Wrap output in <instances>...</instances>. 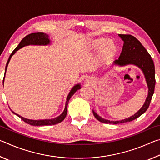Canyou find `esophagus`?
<instances>
[{"mask_svg":"<svg viewBox=\"0 0 160 160\" xmlns=\"http://www.w3.org/2000/svg\"><path fill=\"white\" fill-rule=\"evenodd\" d=\"M85 82L87 84V85H92L94 83V80L92 79V78H87V79H85Z\"/></svg>","mask_w":160,"mask_h":160,"instance_id":"1","label":"esophagus"}]
</instances>
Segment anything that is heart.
<instances>
[{
    "mask_svg": "<svg viewBox=\"0 0 160 160\" xmlns=\"http://www.w3.org/2000/svg\"><path fill=\"white\" fill-rule=\"evenodd\" d=\"M92 50L98 51L97 58L101 63H109L116 57L118 52L117 47L112 40L98 38L90 42Z\"/></svg>",
    "mask_w": 160,
    "mask_h": 160,
    "instance_id": "1",
    "label": "heart"
}]
</instances>
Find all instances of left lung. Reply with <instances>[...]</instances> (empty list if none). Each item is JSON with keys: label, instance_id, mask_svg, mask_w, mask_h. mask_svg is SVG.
<instances>
[{"label": "left lung", "instance_id": "obj_1", "mask_svg": "<svg viewBox=\"0 0 160 160\" xmlns=\"http://www.w3.org/2000/svg\"><path fill=\"white\" fill-rule=\"evenodd\" d=\"M123 41L122 51L118 59L113 61V65L119 66H125L127 65H135L142 70L145 75L146 82L148 88V94L145 102L138 112L128 118L121 121H109L102 118L92 110L93 114L97 120L102 123L118 124L130 122L138 118L143 114L150 106L152 97L154 94L155 87V65L151 56L135 37L130 34H118Z\"/></svg>", "mask_w": 160, "mask_h": 160}]
</instances>
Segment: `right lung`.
Listing matches in <instances>:
<instances>
[{"label":"right lung","instance_id":"add662e5","mask_svg":"<svg viewBox=\"0 0 160 160\" xmlns=\"http://www.w3.org/2000/svg\"><path fill=\"white\" fill-rule=\"evenodd\" d=\"M50 39H48V35L43 33V32H37V33H32L29 34L28 35H27L25 37H24L22 41L20 42V44H18V46L16 47L14 51H12V53L10 54V57L8 60V62L6 63V66H5V72H6V70L8 68V65L10 58H11L12 56L14 55V54L16 53V51H18L20 48H22L25 46H28V45H48L50 44ZM5 78V76H4ZM3 82H4V79H3ZM81 88L80 84H77L75 85L73 88L71 89V90L68 94V95L66 99V106H65V109L63 112L61 113V114L58 116V117L54 118L52 119H44V120H32V119H28V118H25L21 116L20 115L15 113L14 112H12L13 113L17 115L18 117H20L22 120H23L25 123L30 124L32 126H51V125H55V124H57L61 123V121H63L64 120V118H66V114H67V107H68V102L73 94H75V92L77 90H80Z\"/></svg>","mask_w":160,"mask_h":160}]
</instances>
